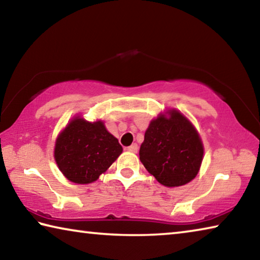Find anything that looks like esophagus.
Wrapping results in <instances>:
<instances>
[{
	"label": "esophagus",
	"mask_w": 260,
	"mask_h": 260,
	"mask_svg": "<svg viewBox=\"0 0 260 260\" xmlns=\"http://www.w3.org/2000/svg\"><path fill=\"white\" fill-rule=\"evenodd\" d=\"M126 150L129 151V152L136 153V152H138V150H139V147H138V144H136V143H133V144H131L129 147H127Z\"/></svg>",
	"instance_id": "esophagus-1"
}]
</instances>
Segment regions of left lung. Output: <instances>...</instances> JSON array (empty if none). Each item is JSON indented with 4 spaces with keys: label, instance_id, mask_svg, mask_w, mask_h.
Listing matches in <instances>:
<instances>
[{
    "label": "left lung",
    "instance_id": "8db88e82",
    "mask_svg": "<svg viewBox=\"0 0 260 260\" xmlns=\"http://www.w3.org/2000/svg\"><path fill=\"white\" fill-rule=\"evenodd\" d=\"M152 120L140 148V160L166 187L186 184L199 173L203 144L196 129L181 113L172 110Z\"/></svg>",
    "mask_w": 260,
    "mask_h": 260
}]
</instances>
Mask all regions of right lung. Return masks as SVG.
Returning a JSON list of instances; mask_svg holds the SVG:
<instances>
[{"label":"right lung","instance_id":"obj_1","mask_svg":"<svg viewBox=\"0 0 260 260\" xmlns=\"http://www.w3.org/2000/svg\"><path fill=\"white\" fill-rule=\"evenodd\" d=\"M121 152L118 140L102 121L76 118L57 139L55 159L70 181L85 184L98 180Z\"/></svg>","mask_w":260,"mask_h":260}]
</instances>
